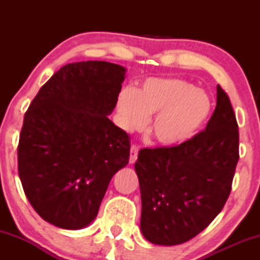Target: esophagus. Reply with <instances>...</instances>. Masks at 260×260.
Segmentation results:
<instances>
[{
	"mask_svg": "<svg viewBox=\"0 0 260 260\" xmlns=\"http://www.w3.org/2000/svg\"><path fill=\"white\" fill-rule=\"evenodd\" d=\"M138 147L137 145H132L131 147V156H129V164H134L137 161V157H138Z\"/></svg>",
	"mask_w": 260,
	"mask_h": 260,
	"instance_id": "34e87169",
	"label": "esophagus"
}]
</instances>
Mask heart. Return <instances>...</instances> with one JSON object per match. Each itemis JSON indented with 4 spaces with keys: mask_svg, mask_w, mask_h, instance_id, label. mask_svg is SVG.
Returning a JSON list of instances; mask_svg holds the SVG:
<instances>
[{
    "mask_svg": "<svg viewBox=\"0 0 260 260\" xmlns=\"http://www.w3.org/2000/svg\"><path fill=\"white\" fill-rule=\"evenodd\" d=\"M210 112L207 92L180 78H149L138 90H122L117 100L118 123L124 131L140 129L154 115L148 133L164 145H177L192 138Z\"/></svg>",
    "mask_w": 260,
    "mask_h": 260,
    "instance_id": "1",
    "label": "heart"
}]
</instances>
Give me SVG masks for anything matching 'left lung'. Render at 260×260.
<instances>
[{
    "instance_id": "obj_1",
    "label": "left lung",
    "mask_w": 260,
    "mask_h": 260,
    "mask_svg": "<svg viewBox=\"0 0 260 260\" xmlns=\"http://www.w3.org/2000/svg\"><path fill=\"white\" fill-rule=\"evenodd\" d=\"M204 131L174 147L139 151L136 161L142 216L149 242L175 246L202 232L222 210L238 157V124L220 85Z\"/></svg>"
}]
</instances>
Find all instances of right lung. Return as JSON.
Masks as SVG:
<instances>
[{"instance_id":"add662e5","label":"right lung","mask_w":260,"mask_h":260,"mask_svg":"<svg viewBox=\"0 0 260 260\" xmlns=\"http://www.w3.org/2000/svg\"><path fill=\"white\" fill-rule=\"evenodd\" d=\"M126 68L105 61L68 63L41 86L24 115L18 174L31 207L66 230L95 219L112 176L128 164L129 136L107 116Z\"/></svg>"}]
</instances>
